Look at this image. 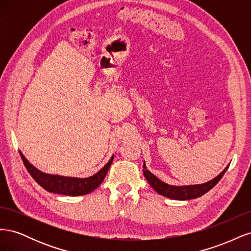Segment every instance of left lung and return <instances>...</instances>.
<instances>
[{"instance_id":"1","label":"left lung","mask_w":251,"mask_h":251,"mask_svg":"<svg viewBox=\"0 0 251 251\" xmlns=\"http://www.w3.org/2000/svg\"><path fill=\"white\" fill-rule=\"evenodd\" d=\"M229 164L220 173L217 177L211 179L210 181L205 182L202 184H195V185H183V186H177V185H171L165 183V182L161 181L159 178H157L154 174H151L148 169L146 162H143V175L150 185L153 187L155 191L161 196L166 197V198L174 199V200H191L196 199L198 197L203 196L206 194L208 191L214 187L218 182L221 180L223 175L228 169Z\"/></svg>"}]
</instances>
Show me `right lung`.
Instances as JSON below:
<instances>
[{
    "instance_id": "1",
    "label": "right lung",
    "mask_w": 251,
    "mask_h": 251,
    "mask_svg": "<svg viewBox=\"0 0 251 251\" xmlns=\"http://www.w3.org/2000/svg\"><path fill=\"white\" fill-rule=\"evenodd\" d=\"M19 151L23 163H24L25 168L30 174V176H31L34 179V181L37 182L44 189H46L49 193L72 197L87 195L95 191V189L102 183V181L105 177V175H107L114 159V155H112L110 160L100 171H98L96 174L93 175V176H90L88 178L64 177L58 176V175L47 174L40 171L27 160L26 157L23 155L21 151Z\"/></svg>"
}]
</instances>
